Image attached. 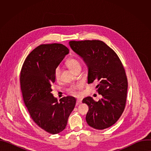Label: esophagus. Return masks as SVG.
I'll list each match as a JSON object with an SVG mask.
<instances>
[{
	"instance_id": "esophagus-1",
	"label": "esophagus",
	"mask_w": 151,
	"mask_h": 151,
	"mask_svg": "<svg viewBox=\"0 0 151 151\" xmlns=\"http://www.w3.org/2000/svg\"><path fill=\"white\" fill-rule=\"evenodd\" d=\"M82 103V99H78L77 100V103L78 104H80Z\"/></svg>"
}]
</instances>
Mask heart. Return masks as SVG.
<instances>
[{
  "instance_id": "1",
  "label": "heart",
  "mask_w": 151,
  "mask_h": 151,
  "mask_svg": "<svg viewBox=\"0 0 151 151\" xmlns=\"http://www.w3.org/2000/svg\"><path fill=\"white\" fill-rule=\"evenodd\" d=\"M66 65L74 72L75 70L76 69H77L79 68H81V64L80 63V61L74 58H69L67 61H66ZM60 73H61V68L58 66L55 68V70H54V75L56 79H58L60 77ZM73 93H75V92H73Z\"/></svg>"
}]
</instances>
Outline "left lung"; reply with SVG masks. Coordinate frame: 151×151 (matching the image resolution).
I'll return each mask as SVG.
<instances>
[{
    "mask_svg": "<svg viewBox=\"0 0 151 151\" xmlns=\"http://www.w3.org/2000/svg\"><path fill=\"white\" fill-rule=\"evenodd\" d=\"M72 50L81 57L88 69V83H99L96 88L102 98L83 99L89 110L86 121L91 127L103 130L113 125L124 112L128 82L122 64L115 52L99 40L70 41Z\"/></svg>",
    "mask_w": 151,
    "mask_h": 151,
    "instance_id": "8db88e82",
    "label": "left lung"
}]
</instances>
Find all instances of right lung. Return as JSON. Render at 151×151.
Listing matches in <instances>:
<instances>
[{"label":"right lung","instance_id":"add662e5","mask_svg":"<svg viewBox=\"0 0 151 151\" xmlns=\"http://www.w3.org/2000/svg\"><path fill=\"white\" fill-rule=\"evenodd\" d=\"M69 52L60 44L40 45L27 57L20 74L21 93L32 118L52 134L64 130L76 104L73 97H63L58 102L51 93L54 70Z\"/></svg>","mask_w":151,"mask_h":151}]
</instances>
